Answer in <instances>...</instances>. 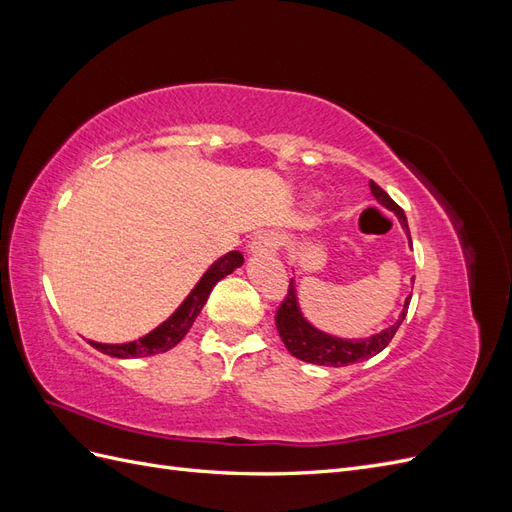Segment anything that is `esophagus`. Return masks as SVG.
Listing matches in <instances>:
<instances>
[{"label": "esophagus", "mask_w": 512, "mask_h": 512, "mask_svg": "<svg viewBox=\"0 0 512 512\" xmlns=\"http://www.w3.org/2000/svg\"><path fill=\"white\" fill-rule=\"evenodd\" d=\"M280 247V237L275 232H260L250 243V254H271Z\"/></svg>", "instance_id": "1"}]
</instances>
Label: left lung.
Listing matches in <instances>:
<instances>
[{"instance_id":"1","label":"left lung","mask_w":512,"mask_h":512,"mask_svg":"<svg viewBox=\"0 0 512 512\" xmlns=\"http://www.w3.org/2000/svg\"><path fill=\"white\" fill-rule=\"evenodd\" d=\"M369 188L380 205L391 209L397 215V220H399L401 228L406 230L408 241L412 245L404 209H401L395 200L380 188L378 183L369 181ZM410 299L412 297L406 299L404 309H401V314H399V320L393 324V327L384 329L371 337H365V339H342V337L318 331L303 318L301 309H299V301H297V290H294V282L290 280L286 299L282 301L280 307H277L275 327H277V333H280V337H282L284 346L288 348V352L292 356H297V359H301L305 363L324 365V367H346L350 363H361L365 359H371V356H376L378 352H382L386 346L391 344V339L397 333L399 324L404 322V318L408 314Z\"/></svg>"}]
</instances>
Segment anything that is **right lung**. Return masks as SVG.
<instances>
[{
	"mask_svg": "<svg viewBox=\"0 0 512 512\" xmlns=\"http://www.w3.org/2000/svg\"><path fill=\"white\" fill-rule=\"evenodd\" d=\"M241 265H243L241 252H228L222 258L215 260L213 265L205 271V275L200 277L198 284L192 288L188 297H185V301L175 309V314L168 320H164L158 329H153L145 337L136 339V342H128V344L89 342V344L108 356H117V359H136V356H151V354H160L175 348L185 337V333L190 331L196 316L200 314V309H203V305L207 303L213 286L220 280H224V277L230 275L235 269H239Z\"/></svg>",
	"mask_w": 512,
	"mask_h": 512,
	"instance_id": "right-lung-1",
	"label": "right lung"
}]
</instances>
